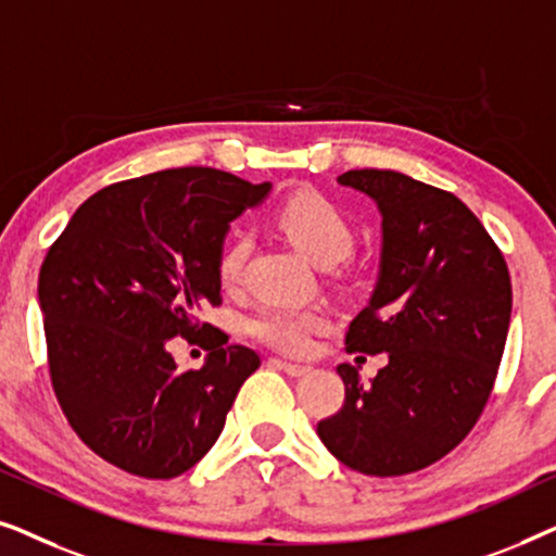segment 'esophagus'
I'll return each mask as SVG.
<instances>
[{
  "label": "esophagus",
  "instance_id": "34e87169",
  "mask_svg": "<svg viewBox=\"0 0 556 556\" xmlns=\"http://www.w3.org/2000/svg\"><path fill=\"white\" fill-rule=\"evenodd\" d=\"M270 364H276V367H280L286 375H291V377H303L311 371V367H306V364H293V362H283V359H270Z\"/></svg>",
  "mask_w": 556,
  "mask_h": 556
}]
</instances>
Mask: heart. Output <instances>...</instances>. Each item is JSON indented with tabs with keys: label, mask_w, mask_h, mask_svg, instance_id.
<instances>
[{
	"label": "heart",
	"mask_w": 556,
	"mask_h": 556,
	"mask_svg": "<svg viewBox=\"0 0 556 556\" xmlns=\"http://www.w3.org/2000/svg\"><path fill=\"white\" fill-rule=\"evenodd\" d=\"M276 223L288 240L308 261L321 268H331L352 255L356 232L346 212L318 192H299L278 207ZM250 255V238L240 235L219 253L217 278L225 288L240 283ZM329 324L324 308L318 306H261L245 321L248 337L286 354H301L311 344V337Z\"/></svg>",
	"instance_id": "obj_1"
}]
</instances>
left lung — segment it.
I'll list each match as a JSON object with an SVG mask.
<instances>
[{
	"mask_svg": "<svg viewBox=\"0 0 556 556\" xmlns=\"http://www.w3.org/2000/svg\"><path fill=\"white\" fill-rule=\"evenodd\" d=\"M339 185L382 215L375 293L346 331L349 352L387 354L371 384L339 364L344 405L318 422L333 458L364 476H405L473 430L504 356L511 278L473 212L445 189L390 169H352Z\"/></svg>",
	"mask_w": 556,
	"mask_h": 556,
	"instance_id": "8db88e82",
	"label": "left lung"
}]
</instances>
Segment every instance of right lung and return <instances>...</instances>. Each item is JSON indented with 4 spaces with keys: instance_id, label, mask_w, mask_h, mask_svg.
<instances>
[{
    "instance_id": "right-lung-1",
    "label": "right lung",
    "mask_w": 556,
    "mask_h": 556,
    "mask_svg": "<svg viewBox=\"0 0 556 556\" xmlns=\"http://www.w3.org/2000/svg\"><path fill=\"white\" fill-rule=\"evenodd\" d=\"M268 192L210 166L126 179L88 197L45 255L52 390L83 443L126 473L177 478L200 463L261 367L212 329L202 369L179 371L169 341L210 329L197 316L223 303L225 235Z\"/></svg>"
}]
</instances>
